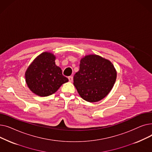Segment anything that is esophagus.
I'll return each instance as SVG.
<instances>
[{
    "mask_svg": "<svg viewBox=\"0 0 152 152\" xmlns=\"http://www.w3.org/2000/svg\"><path fill=\"white\" fill-rule=\"evenodd\" d=\"M68 79L69 82H72L73 81V76H69L68 77Z\"/></svg>",
    "mask_w": 152,
    "mask_h": 152,
    "instance_id": "34e87169",
    "label": "esophagus"
}]
</instances>
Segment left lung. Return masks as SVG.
<instances>
[{
	"label": "left lung",
	"mask_w": 152,
	"mask_h": 152,
	"mask_svg": "<svg viewBox=\"0 0 152 152\" xmlns=\"http://www.w3.org/2000/svg\"><path fill=\"white\" fill-rule=\"evenodd\" d=\"M116 76V70L109 60L98 55H87L81 59L73 84L84 100L97 102L112 89Z\"/></svg>",
	"instance_id": "8db88e82"
}]
</instances>
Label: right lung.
<instances>
[{"label":"right lung","instance_id":"obj_1","mask_svg":"<svg viewBox=\"0 0 152 152\" xmlns=\"http://www.w3.org/2000/svg\"><path fill=\"white\" fill-rule=\"evenodd\" d=\"M53 53L44 52L33 61L25 72V81L29 89L40 97H47L57 92L68 81L62 70L55 65Z\"/></svg>","mask_w":152,"mask_h":152}]
</instances>
